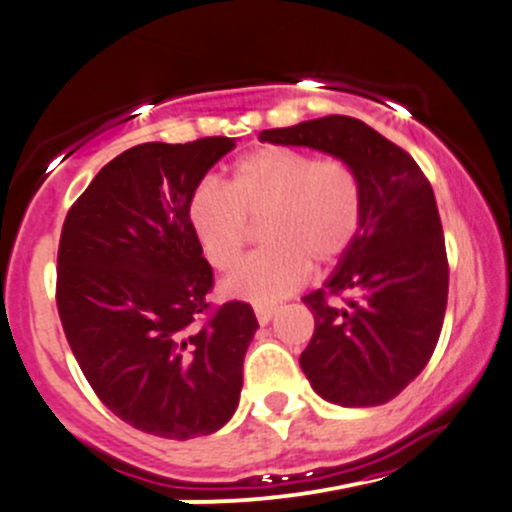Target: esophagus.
Instances as JSON below:
<instances>
[{
  "label": "esophagus",
  "mask_w": 512,
  "mask_h": 512,
  "mask_svg": "<svg viewBox=\"0 0 512 512\" xmlns=\"http://www.w3.org/2000/svg\"><path fill=\"white\" fill-rule=\"evenodd\" d=\"M274 312H276L274 305H255V317H257V322H260L262 326L272 322Z\"/></svg>",
  "instance_id": "34e87169"
}]
</instances>
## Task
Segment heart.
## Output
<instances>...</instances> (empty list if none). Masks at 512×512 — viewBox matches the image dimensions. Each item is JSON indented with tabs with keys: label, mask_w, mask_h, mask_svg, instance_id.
<instances>
[{
	"label": "heart",
	"mask_w": 512,
	"mask_h": 512,
	"mask_svg": "<svg viewBox=\"0 0 512 512\" xmlns=\"http://www.w3.org/2000/svg\"><path fill=\"white\" fill-rule=\"evenodd\" d=\"M190 226L207 262L236 267L262 224L267 245L224 283L236 298L272 303L303 286L310 264H336L360 236L365 193L357 171L341 157L267 145L238 159L229 186L202 181L188 205Z\"/></svg>",
	"instance_id": "1"
}]
</instances>
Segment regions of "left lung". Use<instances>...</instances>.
Returning <instances> with one entry per match:
<instances>
[{
    "label": "left lung",
    "instance_id": "left-lung-1",
    "mask_svg": "<svg viewBox=\"0 0 512 512\" xmlns=\"http://www.w3.org/2000/svg\"><path fill=\"white\" fill-rule=\"evenodd\" d=\"M260 140L329 152L360 176V236L303 298L315 334L300 367L329 403H389L427 367L446 315L448 257L432 183L403 147L353 116L272 128Z\"/></svg>",
    "mask_w": 512,
    "mask_h": 512
}]
</instances>
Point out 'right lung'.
Segmentation results:
<instances>
[{
    "instance_id": "obj_1",
    "label": "right lung",
    "mask_w": 512,
    "mask_h": 512,
    "mask_svg": "<svg viewBox=\"0 0 512 512\" xmlns=\"http://www.w3.org/2000/svg\"><path fill=\"white\" fill-rule=\"evenodd\" d=\"M236 143H143L73 202L57 255L66 341L97 398L140 432L186 441L236 412L257 331L248 303H207L214 274L188 205Z\"/></svg>"
}]
</instances>
